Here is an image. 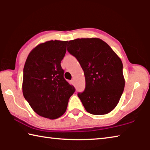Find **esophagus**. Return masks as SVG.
<instances>
[{"label": "esophagus", "mask_w": 150, "mask_h": 150, "mask_svg": "<svg viewBox=\"0 0 150 150\" xmlns=\"http://www.w3.org/2000/svg\"><path fill=\"white\" fill-rule=\"evenodd\" d=\"M71 85H74V83H75L74 80H71Z\"/></svg>", "instance_id": "1"}]
</instances>
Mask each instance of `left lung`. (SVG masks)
<instances>
[{
    "instance_id": "8db88e82",
    "label": "left lung",
    "mask_w": 150,
    "mask_h": 150,
    "mask_svg": "<svg viewBox=\"0 0 150 150\" xmlns=\"http://www.w3.org/2000/svg\"><path fill=\"white\" fill-rule=\"evenodd\" d=\"M68 44L67 51L84 71L85 88L77 95L85 110L95 115L110 112L118 105L125 85L120 57L99 38H78Z\"/></svg>"
}]
</instances>
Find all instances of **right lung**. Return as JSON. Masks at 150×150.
Instances as JSON below:
<instances>
[{"instance_id":"right-lung-1","label":"right lung","mask_w":150,"mask_h":150,"mask_svg":"<svg viewBox=\"0 0 150 150\" xmlns=\"http://www.w3.org/2000/svg\"><path fill=\"white\" fill-rule=\"evenodd\" d=\"M67 41L51 40L30 53L23 70L22 93L35 112L56 119L65 113L75 88L65 79L61 62Z\"/></svg>"}]
</instances>
